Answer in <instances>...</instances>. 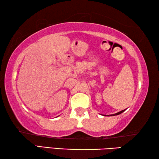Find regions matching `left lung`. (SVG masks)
<instances>
[{
    "label": "left lung",
    "instance_id": "left-lung-1",
    "mask_svg": "<svg viewBox=\"0 0 159 159\" xmlns=\"http://www.w3.org/2000/svg\"><path fill=\"white\" fill-rule=\"evenodd\" d=\"M125 109H124V110H122V111H119V112H118V113H116V114H111V115H107V116H117V115H118V114H121V113H123V112H124ZM103 116H106L107 115H103Z\"/></svg>",
    "mask_w": 159,
    "mask_h": 159
}]
</instances>
